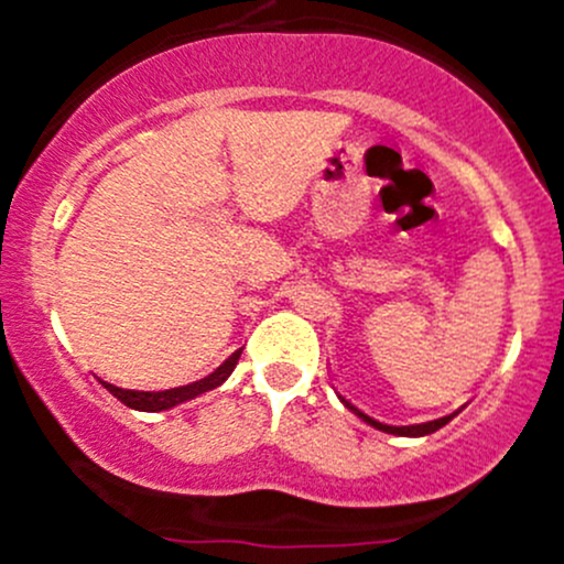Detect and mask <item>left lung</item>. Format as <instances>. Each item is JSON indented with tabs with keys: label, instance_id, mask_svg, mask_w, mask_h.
Returning a JSON list of instances; mask_svg holds the SVG:
<instances>
[{
	"label": "left lung",
	"instance_id": "left-lung-1",
	"mask_svg": "<svg viewBox=\"0 0 564 564\" xmlns=\"http://www.w3.org/2000/svg\"><path fill=\"white\" fill-rule=\"evenodd\" d=\"M341 402H345V408L347 410H352L356 412L358 417H364V421L367 423H371V426L375 429H380V432H388V434H399V437H423V434H432V432H437V429H443L445 423L451 421V417L454 415H445V417H437V421H429V423H415V426H388V423H380V421H375V417L371 415H367V412H361L356 408V404L352 402H347L345 397H339Z\"/></svg>",
	"mask_w": 564,
	"mask_h": 564
}]
</instances>
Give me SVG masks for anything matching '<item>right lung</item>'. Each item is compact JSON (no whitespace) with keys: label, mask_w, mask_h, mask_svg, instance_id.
I'll return each mask as SVG.
<instances>
[{"label":"right lung","mask_w":564,"mask_h":564,"mask_svg":"<svg viewBox=\"0 0 564 564\" xmlns=\"http://www.w3.org/2000/svg\"><path fill=\"white\" fill-rule=\"evenodd\" d=\"M239 356H241V350H236L234 356L223 364V367L214 369L208 377H203V380H197V382H189V386L171 388V391H130V388H119V386H113V382H102V386H106L121 404H127V408H132V410H143V412L171 410V408H176V404L189 402V399H195V397H200V393L214 391L217 386H223V382L230 377V371L236 369V364H239Z\"/></svg>","instance_id":"1"}]
</instances>
